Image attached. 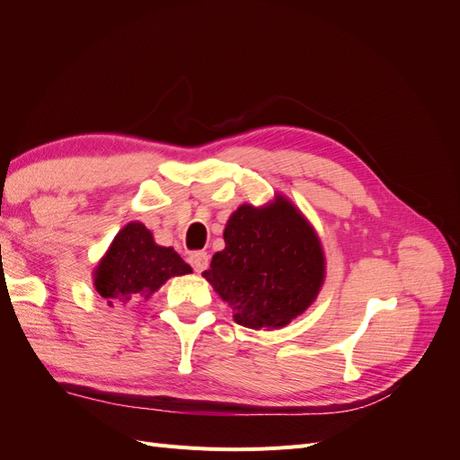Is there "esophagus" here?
<instances>
[{"label":"esophagus","mask_w":460,"mask_h":460,"mask_svg":"<svg viewBox=\"0 0 460 460\" xmlns=\"http://www.w3.org/2000/svg\"><path fill=\"white\" fill-rule=\"evenodd\" d=\"M190 262L196 272H203L208 267V255L205 252H196L190 255Z\"/></svg>","instance_id":"1"}]
</instances>
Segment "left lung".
<instances>
[{
    "instance_id": "left-lung-1",
    "label": "left lung",
    "mask_w": 460,
    "mask_h": 460,
    "mask_svg": "<svg viewBox=\"0 0 460 460\" xmlns=\"http://www.w3.org/2000/svg\"><path fill=\"white\" fill-rule=\"evenodd\" d=\"M222 252L205 270L240 326H286L309 309L324 282V253L313 226L284 196L242 205L225 228Z\"/></svg>"
}]
</instances>
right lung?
Returning a JSON list of instances; mask_svg holds the SVG:
<instances>
[{"label":"right lung","instance_id":"obj_1","mask_svg":"<svg viewBox=\"0 0 460 460\" xmlns=\"http://www.w3.org/2000/svg\"><path fill=\"white\" fill-rule=\"evenodd\" d=\"M191 267L172 247L153 242L142 222H130L111 243L93 270V286L111 307L149 297L169 278L190 274Z\"/></svg>","mask_w":460,"mask_h":460}]
</instances>
